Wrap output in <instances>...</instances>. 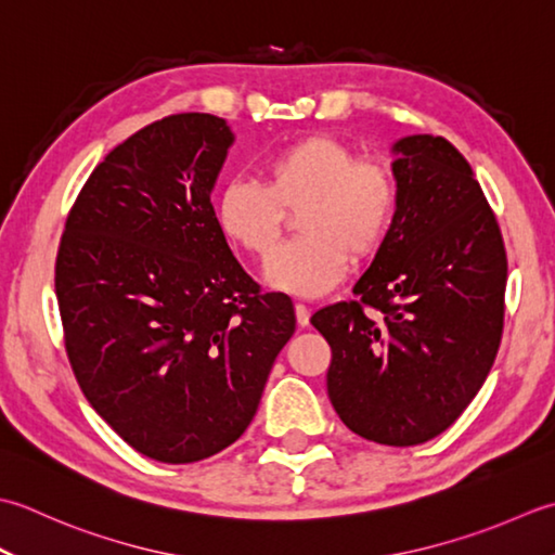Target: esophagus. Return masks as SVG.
<instances>
[{"label":"esophagus","mask_w":555,"mask_h":555,"mask_svg":"<svg viewBox=\"0 0 555 555\" xmlns=\"http://www.w3.org/2000/svg\"><path fill=\"white\" fill-rule=\"evenodd\" d=\"M294 313H297V323H299L301 327H307V325H309L311 309L307 307V304H297V307H294Z\"/></svg>","instance_id":"34e87169"}]
</instances>
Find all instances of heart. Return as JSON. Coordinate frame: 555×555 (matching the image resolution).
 I'll return each mask as SVG.
<instances>
[{"instance_id":"1","label":"heart","mask_w":555,"mask_h":555,"mask_svg":"<svg viewBox=\"0 0 555 555\" xmlns=\"http://www.w3.org/2000/svg\"><path fill=\"white\" fill-rule=\"evenodd\" d=\"M398 210V182L386 160L357 155L333 133L287 143L263 165V186L234 179L218 196V222L228 240L268 261L286 227L300 212L302 240L273 257L268 285L321 297L340 282L352 256H376Z\"/></svg>"}]
</instances>
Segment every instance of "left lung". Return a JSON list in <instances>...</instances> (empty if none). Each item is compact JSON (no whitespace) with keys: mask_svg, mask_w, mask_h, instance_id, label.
<instances>
[{"mask_svg":"<svg viewBox=\"0 0 555 555\" xmlns=\"http://www.w3.org/2000/svg\"><path fill=\"white\" fill-rule=\"evenodd\" d=\"M398 210L354 297L311 315L331 345L327 398L349 431L420 446L467 410L499 354L507 256L469 163L443 135H406Z\"/></svg>","mask_w":555,"mask_h":555,"instance_id":"obj_1","label":"left lung"}]
</instances>
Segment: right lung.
Listing matches in <instances>:
<instances>
[{"label": "right lung", "mask_w": 555, "mask_h": 555, "mask_svg": "<svg viewBox=\"0 0 555 555\" xmlns=\"http://www.w3.org/2000/svg\"><path fill=\"white\" fill-rule=\"evenodd\" d=\"M234 135L182 112L112 149L66 218L54 289L90 406L141 452L189 465L240 438L294 333L287 294L232 256L210 191Z\"/></svg>", "instance_id": "1"}]
</instances>
